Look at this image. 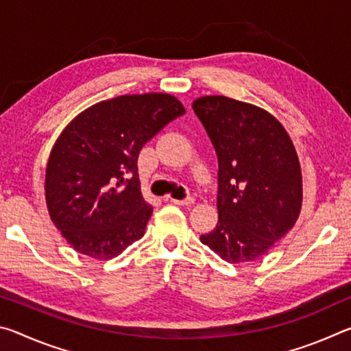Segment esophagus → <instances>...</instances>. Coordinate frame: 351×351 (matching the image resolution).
Segmentation results:
<instances>
[{
  "label": "esophagus",
  "mask_w": 351,
  "mask_h": 351,
  "mask_svg": "<svg viewBox=\"0 0 351 351\" xmlns=\"http://www.w3.org/2000/svg\"><path fill=\"white\" fill-rule=\"evenodd\" d=\"M167 199H170L171 203L178 206H192L195 203V199L192 197H189L186 199H175V198H167Z\"/></svg>",
  "instance_id": "obj_1"
}]
</instances>
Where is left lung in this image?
I'll return each instance as SVG.
<instances>
[{
    "mask_svg": "<svg viewBox=\"0 0 351 351\" xmlns=\"http://www.w3.org/2000/svg\"><path fill=\"white\" fill-rule=\"evenodd\" d=\"M218 156V224L199 237L229 263L261 257L293 229L302 173L293 141L274 116L224 96L193 102Z\"/></svg>",
    "mask_w": 351,
    "mask_h": 351,
    "instance_id": "1",
    "label": "left lung"
}]
</instances>
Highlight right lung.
Listing matches in <instances>:
<instances>
[{"label":"right lung","mask_w":351,"mask_h":351,"mask_svg":"<svg viewBox=\"0 0 351 351\" xmlns=\"http://www.w3.org/2000/svg\"><path fill=\"white\" fill-rule=\"evenodd\" d=\"M184 112L170 94L119 96L80 112L58 136L46 167V204L77 252L110 260L142 239L153 207L141 193L139 153Z\"/></svg>","instance_id":"obj_1"}]
</instances>
